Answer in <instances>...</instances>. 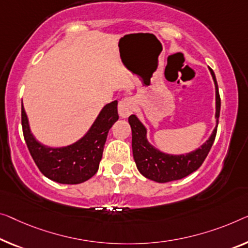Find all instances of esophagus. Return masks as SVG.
<instances>
[{
  "label": "esophagus",
  "mask_w": 248,
  "mask_h": 248,
  "mask_svg": "<svg viewBox=\"0 0 248 248\" xmlns=\"http://www.w3.org/2000/svg\"><path fill=\"white\" fill-rule=\"evenodd\" d=\"M135 101L132 98H124L123 100L119 101L118 105V111H119L120 117L127 118L128 116L135 111Z\"/></svg>",
  "instance_id": "esophagus-1"
}]
</instances>
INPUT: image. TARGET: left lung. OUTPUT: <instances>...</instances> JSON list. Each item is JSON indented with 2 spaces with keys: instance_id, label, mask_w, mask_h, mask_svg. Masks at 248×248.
Segmentation results:
<instances>
[{
  "instance_id": "1",
  "label": "left lung",
  "mask_w": 248,
  "mask_h": 248,
  "mask_svg": "<svg viewBox=\"0 0 248 248\" xmlns=\"http://www.w3.org/2000/svg\"><path fill=\"white\" fill-rule=\"evenodd\" d=\"M216 87V118L220 113V95L218 92L215 73L209 68ZM129 124L132 130V154L137 168L148 179L157 183H168L172 180L182 179L201 167L206 159L214 140L216 138L217 127L213 135L207 140L201 149L183 156H169L155 149L148 143L146 139V128L140 123L135 114L129 117Z\"/></svg>"
}]
</instances>
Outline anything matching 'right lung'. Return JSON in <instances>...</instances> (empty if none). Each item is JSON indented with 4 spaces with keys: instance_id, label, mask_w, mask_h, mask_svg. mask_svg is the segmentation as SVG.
Wrapping results in <instances>:
<instances>
[{
    "instance_id": "1",
    "label": "right lung",
    "mask_w": 248,
    "mask_h": 248,
    "mask_svg": "<svg viewBox=\"0 0 248 248\" xmlns=\"http://www.w3.org/2000/svg\"><path fill=\"white\" fill-rule=\"evenodd\" d=\"M118 102L107 105L79 141L63 148H47L36 141L29 128L27 113L22 105L21 121L28 149L44 176L60 184H80L98 171L109 129L118 120Z\"/></svg>"
}]
</instances>
